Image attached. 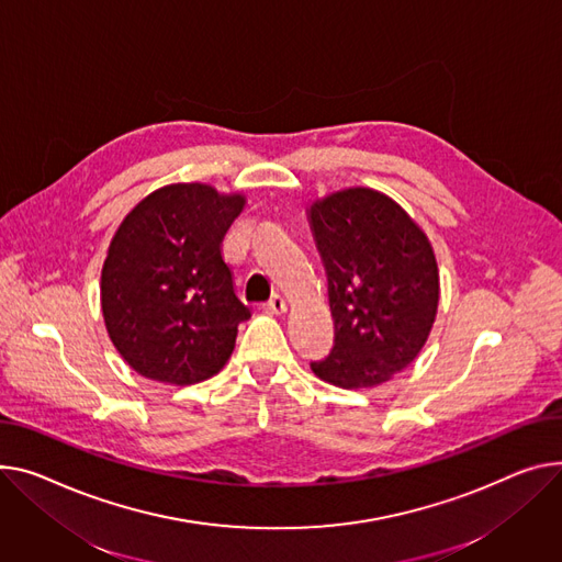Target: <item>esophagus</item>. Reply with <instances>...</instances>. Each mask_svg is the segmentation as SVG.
I'll list each match as a JSON object with an SVG mask.
<instances>
[{"label":"esophagus","instance_id":"1","mask_svg":"<svg viewBox=\"0 0 562 562\" xmlns=\"http://www.w3.org/2000/svg\"><path fill=\"white\" fill-rule=\"evenodd\" d=\"M267 310H269L271 314H278V316H280V314H284V312H286V303H284V297H282V295H273L271 301L267 303Z\"/></svg>","mask_w":562,"mask_h":562}]
</instances>
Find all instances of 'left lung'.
Returning a JSON list of instances; mask_svg holds the SVG:
<instances>
[{
  "label": "left lung",
  "instance_id": "obj_1",
  "mask_svg": "<svg viewBox=\"0 0 562 562\" xmlns=\"http://www.w3.org/2000/svg\"><path fill=\"white\" fill-rule=\"evenodd\" d=\"M310 218L334 318V346L312 370L341 389L384 384L418 357L431 331V244L393 199L366 187L314 203Z\"/></svg>",
  "mask_w": 562,
  "mask_h": 562
}]
</instances>
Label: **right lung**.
Masks as SVG:
<instances>
[{
    "instance_id": "1",
    "label": "right lung",
    "mask_w": 562,
    "mask_h": 562,
    "mask_svg": "<svg viewBox=\"0 0 562 562\" xmlns=\"http://www.w3.org/2000/svg\"><path fill=\"white\" fill-rule=\"evenodd\" d=\"M244 196L201 182L148 194L124 221L101 271L112 344L139 375L196 384L226 366L250 318L223 259V237Z\"/></svg>"
}]
</instances>
